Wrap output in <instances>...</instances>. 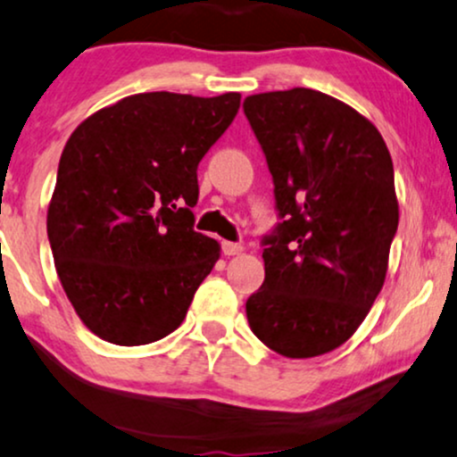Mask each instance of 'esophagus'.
I'll list each match as a JSON object with an SVG mask.
<instances>
[{
  "label": "esophagus",
  "mask_w": 457,
  "mask_h": 457,
  "mask_svg": "<svg viewBox=\"0 0 457 457\" xmlns=\"http://www.w3.org/2000/svg\"><path fill=\"white\" fill-rule=\"evenodd\" d=\"M221 251L223 255H238V253H242V245L240 242H229V240H223L221 242Z\"/></svg>",
  "instance_id": "34e87169"
}]
</instances>
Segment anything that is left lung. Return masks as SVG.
Masks as SVG:
<instances>
[{
    "instance_id": "1",
    "label": "left lung",
    "mask_w": 457,
    "mask_h": 457,
    "mask_svg": "<svg viewBox=\"0 0 457 457\" xmlns=\"http://www.w3.org/2000/svg\"><path fill=\"white\" fill-rule=\"evenodd\" d=\"M274 181L280 223L263 236L265 280L251 331L288 358L348 342L382 291L398 228L395 169L378 129L310 88L245 99Z\"/></svg>"
}]
</instances>
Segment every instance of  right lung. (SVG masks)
Here are the masks:
<instances>
[{"mask_svg":"<svg viewBox=\"0 0 457 457\" xmlns=\"http://www.w3.org/2000/svg\"><path fill=\"white\" fill-rule=\"evenodd\" d=\"M238 107V92H143L69 137L48 240L73 310L105 342H158L186 319L219 259V242L194 229L198 164Z\"/></svg>","mask_w":457,"mask_h":457,"instance_id":"right-lung-1","label":"right lung"}]
</instances>
